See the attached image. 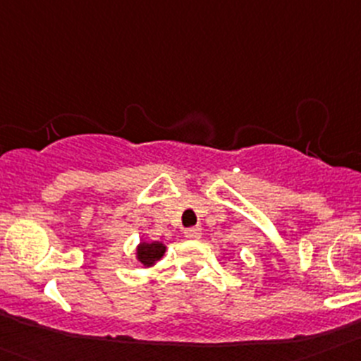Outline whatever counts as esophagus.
Wrapping results in <instances>:
<instances>
[{"label": "esophagus", "instance_id": "esophagus-1", "mask_svg": "<svg viewBox=\"0 0 361 361\" xmlns=\"http://www.w3.org/2000/svg\"><path fill=\"white\" fill-rule=\"evenodd\" d=\"M183 234H185V238H187V239H199L202 235V228L201 227L185 228Z\"/></svg>", "mask_w": 361, "mask_h": 361}]
</instances>
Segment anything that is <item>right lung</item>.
Masks as SVG:
<instances>
[{
	"label": "right lung",
	"instance_id": "1",
	"mask_svg": "<svg viewBox=\"0 0 361 361\" xmlns=\"http://www.w3.org/2000/svg\"><path fill=\"white\" fill-rule=\"evenodd\" d=\"M166 245L159 241H140V245L136 246V260L137 264H141V267L148 269L154 267L155 264L164 257L166 253Z\"/></svg>",
	"mask_w": 361,
	"mask_h": 361
}]
</instances>
